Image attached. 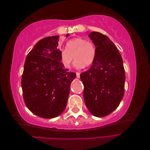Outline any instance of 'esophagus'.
<instances>
[{
	"mask_svg": "<svg viewBox=\"0 0 150 150\" xmlns=\"http://www.w3.org/2000/svg\"><path fill=\"white\" fill-rule=\"evenodd\" d=\"M76 77L78 78H80V73H79V72H76Z\"/></svg>",
	"mask_w": 150,
	"mask_h": 150,
	"instance_id": "1",
	"label": "esophagus"
}]
</instances>
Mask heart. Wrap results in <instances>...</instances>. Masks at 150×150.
Returning <instances> with one entry per match:
<instances>
[{
    "label": "heart",
    "mask_w": 150,
    "mask_h": 150,
    "mask_svg": "<svg viewBox=\"0 0 150 150\" xmlns=\"http://www.w3.org/2000/svg\"><path fill=\"white\" fill-rule=\"evenodd\" d=\"M96 46L93 42L83 38L77 37L66 42L65 49L61 50L60 59L66 69H70L72 61L78 69L88 67L94 62L96 56Z\"/></svg>",
    "instance_id": "1"
}]
</instances>
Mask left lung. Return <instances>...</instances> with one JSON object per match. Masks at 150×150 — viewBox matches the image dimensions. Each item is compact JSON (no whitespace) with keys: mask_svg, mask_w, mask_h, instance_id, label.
Returning a JSON list of instances; mask_svg holds the SVG:
<instances>
[{"mask_svg":"<svg viewBox=\"0 0 150 150\" xmlns=\"http://www.w3.org/2000/svg\"><path fill=\"white\" fill-rule=\"evenodd\" d=\"M89 37L96 46L90 69L80 75L86 105L93 116L110 115L119 106L125 93V72L121 56L106 35L92 32Z\"/></svg>","mask_w":150,"mask_h":150,"instance_id":"1","label":"left lung"}]
</instances>
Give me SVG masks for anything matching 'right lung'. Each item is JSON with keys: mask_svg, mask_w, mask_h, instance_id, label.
Instances as JSON below:
<instances>
[{"mask_svg": "<svg viewBox=\"0 0 150 150\" xmlns=\"http://www.w3.org/2000/svg\"><path fill=\"white\" fill-rule=\"evenodd\" d=\"M59 39V35H52L37 42L26 57L22 76L26 106L43 118H53L64 111L71 83L76 76L62 64Z\"/></svg>", "mask_w": 150, "mask_h": 150, "instance_id": "1", "label": "right lung"}]
</instances>
